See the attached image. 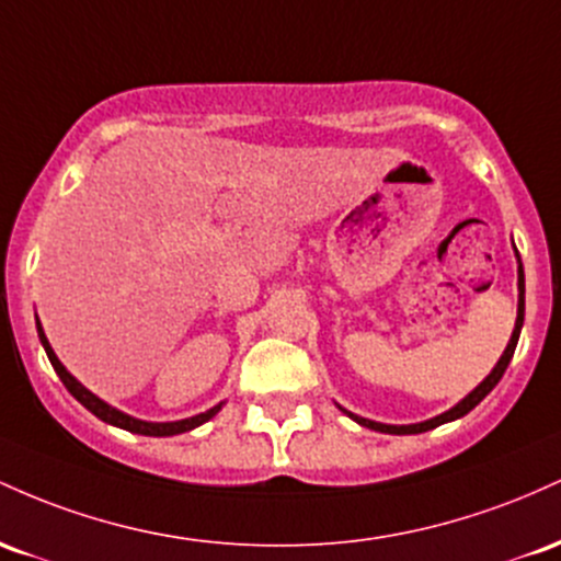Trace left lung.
I'll return each mask as SVG.
<instances>
[{"label": "left lung", "mask_w": 561, "mask_h": 561, "mask_svg": "<svg viewBox=\"0 0 561 561\" xmlns=\"http://www.w3.org/2000/svg\"><path fill=\"white\" fill-rule=\"evenodd\" d=\"M519 305H517V323H514V331H512V339H508V344H506V350H503V355H501V360L495 363V368L490 370V376L488 379H484L480 387L477 389H471V392L467 394V398H463L461 402H458V405H453L450 411H445V413H439V416H434V419H430V421H421V424H405V426H394V424H379V421H370V419H363V416H355V413H350V411H344L342 405H339V411H344L347 413V416L352 419V421H357V424L360 426H368V430H374V432H383V434H419V432H430V430H434V426H439V424H448V421H456V419H461V416H467V413L471 411V408H477L480 405V402L488 398L490 392H493V387L495 383L501 381V376H503V370L508 368V363H512V357H514V350H517V342H519V331H522V323H525V273H522V264H519Z\"/></svg>", "instance_id": "left-lung-1"}]
</instances>
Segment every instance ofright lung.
Listing matches in <instances>:
<instances>
[{"label": "right lung", "instance_id": "1", "mask_svg": "<svg viewBox=\"0 0 561 561\" xmlns=\"http://www.w3.org/2000/svg\"><path fill=\"white\" fill-rule=\"evenodd\" d=\"M36 331H39V342H42L44 352H47L49 363H53L55 374H58L60 381L66 383L68 392H71L73 398H77V400L81 402V405L87 408V411H92L94 416H98L100 421H105V424L118 426V430H127V432H135V434H145V437H172V434L191 432V430H196V426L206 424V421H209L211 416H217L219 408H222V402H219V405L209 408V411H206V413H198V416L182 419V421H140V419H135V416H127V413L116 411V408L108 405V402L100 400L98 394H92L90 389L84 387V383H79L77 379H73L71 374H68L66 365H62V363L58 360V355H55L53 347H49V342H47V336H44V329H42L39 318H36Z\"/></svg>", "mask_w": 561, "mask_h": 561}]
</instances>
